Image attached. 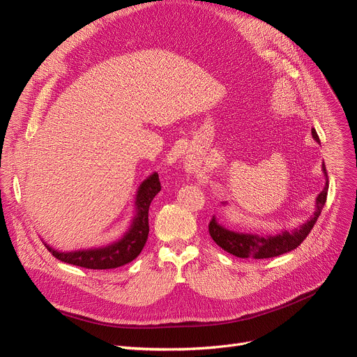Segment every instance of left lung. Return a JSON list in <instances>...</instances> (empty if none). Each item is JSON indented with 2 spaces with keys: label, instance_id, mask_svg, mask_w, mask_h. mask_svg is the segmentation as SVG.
<instances>
[{
  "label": "left lung",
  "instance_id": "obj_1",
  "mask_svg": "<svg viewBox=\"0 0 357 357\" xmlns=\"http://www.w3.org/2000/svg\"><path fill=\"white\" fill-rule=\"evenodd\" d=\"M311 135L320 144L316 129H311ZM321 171L323 174H325V180H326L325 188H323V190L316 198L314 213H312V215L305 223H302L301 226H298V228L289 229V231L283 229L278 234H269V235L255 234V232H236V231L225 228V226L220 225L214 215L208 225L211 238L214 240L215 244L222 247L225 252H228L236 257L268 259V257H275V256L295 250V248L307 238V235L311 232L312 226L316 225L323 207H325L328 188H329L325 162L321 164ZM223 205H226V202H223Z\"/></svg>",
  "mask_w": 357,
  "mask_h": 357
}]
</instances>
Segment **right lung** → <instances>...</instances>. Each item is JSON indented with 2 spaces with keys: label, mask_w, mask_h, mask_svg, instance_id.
<instances>
[{
  "label": "right lung",
  "mask_w": 357,
  "mask_h": 357,
  "mask_svg": "<svg viewBox=\"0 0 357 357\" xmlns=\"http://www.w3.org/2000/svg\"><path fill=\"white\" fill-rule=\"evenodd\" d=\"M160 192L158 172L150 174L139 185L135 195L134 218L126 232L119 238L102 247L83 248V250L58 252L47 247V250L59 261L88 269H113L123 266L142 253L149 236V207L153 198Z\"/></svg>",
  "instance_id": "right-lung-1"
}]
</instances>
